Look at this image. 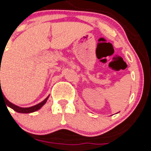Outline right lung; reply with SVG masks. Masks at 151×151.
Wrapping results in <instances>:
<instances>
[{
	"mask_svg": "<svg viewBox=\"0 0 151 151\" xmlns=\"http://www.w3.org/2000/svg\"><path fill=\"white\" fill-rule=\"evenodd\" d=\"M1 96H2V98H4V101H5L6 104V106H7L12 108L13 110H15V112H19V113H30V112H36V111L39 110V109L42 107V106L45 104L46 101H47V98H49V96L47 97V98L44 100L43 101H42V102L39 103V104H36V105L33 106H31V107H27V108H22V107H19V106H18L15 105V104H12L11 102H9V101H8V100L6 99L5 97H4V94H2L1 88L0 89V97Z\"/></svg>",
	"mask_w": 151,
	"mask_h": 151,
	"instance_id": "add662e5",
	"label": "right lung"
}]
</instances>
